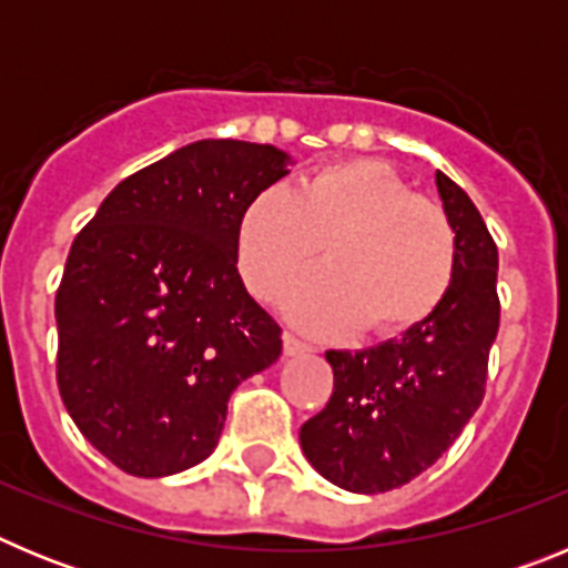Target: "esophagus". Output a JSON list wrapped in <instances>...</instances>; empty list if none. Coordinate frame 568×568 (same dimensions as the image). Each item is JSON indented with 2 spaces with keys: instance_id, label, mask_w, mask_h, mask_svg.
<instances>
[{
  "instance_id": "1",
  "label": "esophagus",
  "mask_w": 568,
  "mask_h": 568,
  "mask_svg": "<svg viewBox=\"0 0 568 568\" xmlns=\"http://www.w3.org/2000/svg\"><path fill=\"white\" fill-rule=\"evenodd\" d=\"M284 353H287V355H304V353H310V346L304 344L298 335L284 333Z\"/></svg>"
}]
</instances>
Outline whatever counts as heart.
<instances>
[{
  "instance_id": "heart-1",
  "label": "heart",
  "mask_w": 568,
  "mask_h": 568,
  "mask_svg": "<svg viewBox=\"0 0 568 568\" xmlns=\"http://www.w3.org/2000/svg\"><path fill=\"white\" fill-rule=\"evenodd\" d=\"M324 270L284 298L301 327L395 335L435 313L455 275V230L444 207L389 164L333 162L293 190L267 187L241 210L235 264L258 298H275L318 255Z\"/></svg>"
}]
</instances>
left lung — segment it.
I'll use <instances>...</instances> for the list:
<instances>
[{
  "label": "left lung",
  "instance_id": "obj_1",
  "mask_svg": "<svg viewBox=\"0 0 568 568\" xmlns=\"http://www.w3.org/2000/svg\"><path fill=\"white\" fill-rule=\"evenodd\" d=\"M455 230V275L435 313L369 349H329L327 406L301 426L310 464L346 491L378 495L429 469L455 444L486 393L500 324L498 247L478 207L435 173Z\"/></svg>",
  "mask_w": 568,
  "mask_h": 568
}]
</instances>
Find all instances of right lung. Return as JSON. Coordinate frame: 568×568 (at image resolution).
I'll use <instances>...</instances> for the list:
<instances>
[{
	"mask_svg": "<svg viewBox=\"0 0 568 568\" xmlns=\"http://www.w3.org/2000/svg\"><path fill=\"white\" fill-rule=\"evenodd\" d=\"M273 144L202 139L115 184L57 290L59 395L79 433L135 478L202 464L241 381L281 355V327L235 267L253 195L287 175Z\"/></svg>",
	"mask_w": 568,
	"mask_h": 568,
	"instance_id": "right-lung-1",
	"label": "right lung"
}]
</instances>
